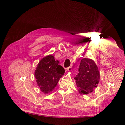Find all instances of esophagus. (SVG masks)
Instances as JSON below:
<instances>
[{
    "label": "esophagus",
    "instance_id": "esophagus-1",
    "mask_svg": "<svg viewBox=\"0 0 125 125\" xmlns=\"http://www.w3.org/2000/svg\"><path fill=\"white\" fill-rule=\"evenodd\" d=\"M66 71H72V67H69L67 68Z\"/></svg>",
    "mask_w": 125,
    "mask_h": 125
}]
</instances>
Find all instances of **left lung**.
I'll return each instance as SVG.
<instances>
[{
	"instance_id": "1",
	"label": "left lung",
	"mask_w": 125,
	"mask_h": 125,
	"mask_svg": "<svg viewBox=\"0 0 125 125\" xmlns=\"http://www.w3.org/2000/svg\"><path fill=\"white\" fill-rule=\"evenodd\" d=\"M79 73L74 78L78 92L81 94H88L97 87L100 80V72L95 63L89 58H83L80 61Z\"/></svg>"
}]
</instances>
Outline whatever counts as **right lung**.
<instances>
[{"label": "right lung", "mask_w": 125, "mask_h": 125, "mask_svg": "<svg viewBox=\"0 0 125 125\" xmlns=\"http://www.w3.org/2000/svg\"><path fill=\"white\" fill-rule=\"evenodd\" d=\"M65 70L59 65V61H55L52 55H48L40 60L35 72L37 85L44 94L54 89Z\"/></svg>", "instance_id": "1"}]
</instances>
